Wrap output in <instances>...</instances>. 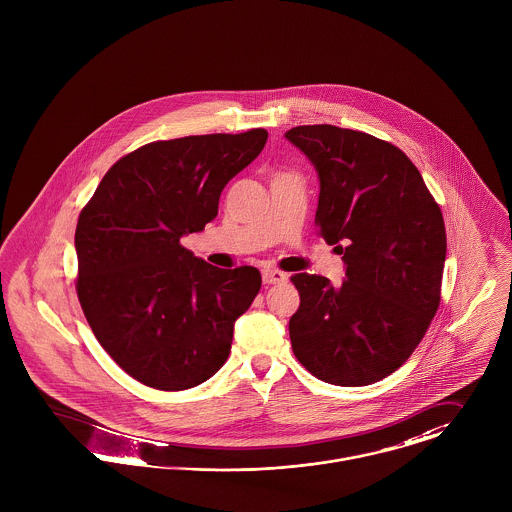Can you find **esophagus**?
<instances>
[{"label":"esophagus","mask_w":512,"mask_h":512,"mask_svg":"<svg viewBox=\"0 0 512 512\" xmlns=\"http://www.w3.org/2000/svg\"><path fill=\"white\" fill-rule=\"evenodd\" d=\"M288 281V275L277 269H263V283L265 284H283Z\"/></svg>","instance_id":"obj_1"}]
</instances>
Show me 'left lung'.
<instances>
[{"instance_id":"1","label":"left lung","mask_w":512,"mask_h":512,"mask_svg":"<svg viewBox=\"0 0 512 512\" xmlns=\"http://www.w3.org/2000/svg\"><path fill=\"white\" fill-rule=\"evenodd\" d=\"M284 137L318 172L316 226L345 263L341 286L290 277L300 294L288 322L292 351L324 383H377L412 355L440 306L442 210L387 141L336 125H298Z\"/></svg>"}]
</instances>
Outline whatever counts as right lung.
<instances>
[{
	"label": "right lung",
	"mask_w": 512,
	"mask_h": 512,
	"mask_svg": "<svg viewBox=\"0 0 512 512\" xmlns=\"http://www.w3.org/2000/svg\"><path fill=\"white\" fill-rule=\"evenodd\" d=\"M269 133L190 135L121 157L78 218L76 292L100 345L139 383L184 391L228 359L233 324L261 288L255 267L220 269L180 245L218 216L229 180Z\"/></svg>",
	"instance_id": "obj_1"
}]
</instances>
